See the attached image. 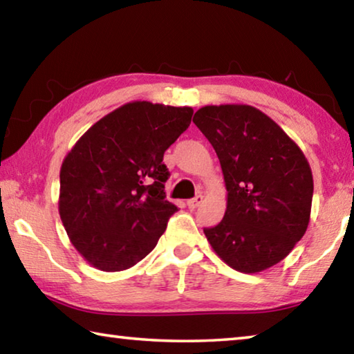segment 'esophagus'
<instances>
[{"instance_id":"obj_1","label":"esophagus","mask_w":354,"mask_h":354,"mask_svg":"<svg viewBox=\"0 0 354 354\" xmlns=\"http://www.w3.org/2000/svg\"><path fill=\"white\" fill-rule=\"evenodd\" d=\"M201 203H203V195H196L195 198H192V200L187 201V207L189 209H195V207H198Z\"/></svg>"}]
</instances>
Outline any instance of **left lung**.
Returning a JSON list of instances; mask_svg holds the SVG:
<instances>
[{
	"mask_svg": "<svg viewBox=\"0 0 354 354\" xmlns=\"http://www.w3.org/2000/svg\"><path fill=\"white\" fill-rule=\"evenodd\" d=\"M194 123L217 153L226 187L225 217L206 227L207 242L237 272L267 270L308 230L314 179L306 156L253 106H205Z\"/></svg>",
	"mask_w": 354,
	"mask_h": 354,
	"instance_id": "8db88e82",
	"label": "left lung"
}]
</instances>
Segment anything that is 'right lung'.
Here are the masks:
<instances>
[{"label":"right lung","mask_w":354,"mask_h":354,"mask_svg":"<svg viewBox=\"0 0 354 354\" xmlns=\"http://www.w3.org/2000/svg\"><path fill=\"white\" fill-rule=\"evenodd\" d=\"M194 109L131 101L92 124L64 158L59 215L92 267L122 272L151 253L178 211L165 200L164 153Z\"/></svg>","instance_id":"add662e5"}]
</instances>
